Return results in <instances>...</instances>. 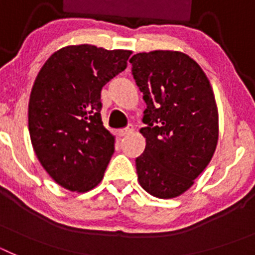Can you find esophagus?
Here are the masks:
<instances>
[{
	"instance_id": "34e87169",
	"label": "esophagus",
	"mask_w": 255,
	"mask_h": 255,
	"mask_svg": "<svg viewBox=\"0 0 255 255\" xmlns=\"http://www.w3.org/2000/svg\"><path fill=\"white\" fill-rule=\"evenodd\" d=\"M132 131H134V128H132V126L130 125V126H128V128H125V129H121L119 132H120L121 136H126V135L131 134Z\"/></svg>"
}]
</instances>
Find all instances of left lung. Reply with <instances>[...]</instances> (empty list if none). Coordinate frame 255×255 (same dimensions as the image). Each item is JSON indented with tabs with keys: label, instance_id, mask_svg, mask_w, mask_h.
<instances>
[{
	"label": "left lung",
	"instance_id": "8db88e82",
	"mask_svg": "<svg viewBox=\"0 0 255 255\" xmlns=\"http://www.w3.org/2000/svg\"><path fill=\"white\" fill-rule=\"evenodd\" d=\"M147 103L140 132L145 149L135 159L139 184L161 199L179 197L207 167L218 140V112L208 78L177 51L130 58Z\"/></svg>",
	"mask_w": 255,
	"mask_h": 255
}]
</instances>
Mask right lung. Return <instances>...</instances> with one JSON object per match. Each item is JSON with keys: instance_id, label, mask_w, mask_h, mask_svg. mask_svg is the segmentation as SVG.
<instances>
[{"instance_id": "right-lung-1", "label": "right lung", "mask_w": 255, "mask_h": 255, "mask_svg": "<svg viewBox=\"0 0 255 255\" xmlns=\"http://www.w3.org/2000/svg\"><path fill=\"white\" fill-rule=\"evenodd\" d=\"M131 51L91 44L55 52L29 100V132L40 164L58 185L92 190L103 179L115 138L103 126L101 91L126 69Z\"/></svg>"}]
</instances>
